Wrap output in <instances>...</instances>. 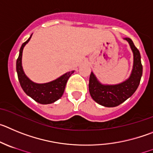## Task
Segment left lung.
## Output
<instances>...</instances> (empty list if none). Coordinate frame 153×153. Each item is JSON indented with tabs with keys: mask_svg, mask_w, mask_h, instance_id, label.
Wrapping results in <instances>:
<instances>
[{
	"mask_svg": "<svg viewBox=\"0 0 153 153\" xmlns=\"http://www.w3.org/2000/svg\"><path fill=\"white\" fill-rule=\"evenodd\" d=\"M133 53V67L130 78L125 82L117 85H103L100 83L93 72L89 78V92L94 101L107 107H117L133 95L137 91L142 75L143 65L140 51L134 46L130 38H124Z\"/></svg>",
	"mask_w": 153,
	"mask_h": 153,
	"instance_id": "left-lung-1",
	"label": "left lung"
}]
</instances>
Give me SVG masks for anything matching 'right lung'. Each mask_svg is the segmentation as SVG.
I'll return each instance as SVG.
<instances>
[{"instance_id":"1","label":"right lung","mask_w":153,"mask_h":153,"mask_svg":"<svg viewBox=\"0 0 153 153\" xmlns=\"http://www.w3.org/2000/svg\"><path fill=\"white\" fill-rule=\"evenodd\" d=\"M30 38L22 44L20 54L16 59V72L20 86L27 95L32 97L36 102L42 104H52L60 98L64 93L67 81L75 71H68L53 82L44 84H37L29 79L25 75L22 67V53L26 44L30 41Z\"/></svg>"}]
</instances>
